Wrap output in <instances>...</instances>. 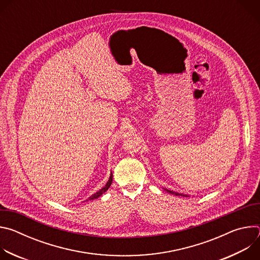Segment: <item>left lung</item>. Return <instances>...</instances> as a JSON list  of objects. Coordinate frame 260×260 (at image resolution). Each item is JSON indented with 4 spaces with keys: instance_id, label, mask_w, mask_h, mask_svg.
Wrapping results in <instances>:
<instances>
[{
    "instance_id": "1",
    "label": "left lung",
    "mask_w": 260,
    "mask_h": 260,
    "mask_svg": "<svg viewBox=\"0 0 260 260\" xmlns=\"http://www.w3.org/2000/svg\"><path fill=\"white\" fill-rule=\"evenodd\" d=\"M165 190H167L168 192H170V193H172V194H175V196H183V197H187L186 194H181V193H178V192H175V191H171V190H168V189H165Z\"/></svg>"
}]
</instances>
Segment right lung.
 Wrapping results in <instances>:
<instances>
[{"label":"right lung","mask_w":260,"mask_h":260,"mask_svg":"<svg viewBox=\"0 0 260 260\" xmlns=\"http://www.w3.org/2000/svg\"><path fill=\"white\" fill-rule=\"evenodd\" d=\"M112 180H113V175H112V173H111V175H110V178H109V180H108V182L106 183V185L105 186L102 188V189H100L98 192H95L94 194H92L91 197H89L86 201H91V200H95V199H98L99 197H101L104 192H106L108 189H109V187L111 186V184H112Z\"/></svg>","instance_id":"obj_1"}]
</instances>
